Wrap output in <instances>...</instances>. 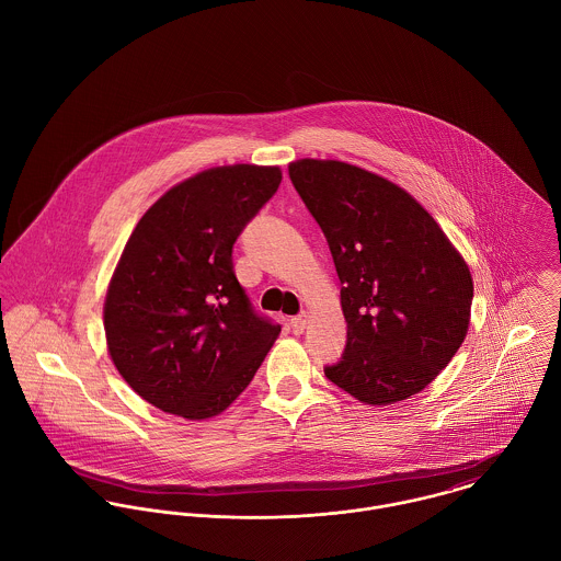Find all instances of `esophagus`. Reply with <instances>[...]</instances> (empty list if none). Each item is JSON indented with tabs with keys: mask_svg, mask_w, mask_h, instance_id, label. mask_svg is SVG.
Returning a JSON list of instances; mask_svg holds the SVG:
<instances>
[{
	"mask_svg": "<svg viewBox=\"0 0 561 561\" xmlns=\"http://www.w3.org/2000/svg\"><path fill=\"white\" fill-rule=\"evenodd\" d=\"M306 328H308V314H306V312L299 314V317H295V319L290 321V330H293V334H297V336H301V334L306 332Z\"/></svg>",
	"mask_w": 561,
	"mask_h": 561,
	"instance_id": "esophagus-1",
	"label": "esophagus"
}]
</instances>
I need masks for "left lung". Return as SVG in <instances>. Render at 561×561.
<instances>
[{
	"label": "left lung",
	"mask_w": 561,
	"mask_h": 561,
	"mask_svg": "<svg viewBox=\"0 0 561 561\" xmlns=\"http://www.w3.org/2000/svg\"><path fill=\"white\" fill-rule=\"evenodd\" d=\"M288 173L342 284L346 348L325 377L366 405L419 394L468 334L466 260L408 191L377 173L317 158L290 162Z\"/></svg>",
	"instance_id": "8db88e82"
}]
</instances>
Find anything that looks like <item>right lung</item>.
<instances>
[{
  "label": "right lung",
  "instance_id": "add662e5",
  "mask_svg": "<svg viewBox=\"0 0 561 561\" xmlns=\"http://www.w3.org/2000/svg\"><path fill=\"white\" fill-rule=\"evenodd\" d=\"M279 182V167L206 169L169 188L129 233L104 332L118 375L158 410L219 416L279 336V325L253 314L231 264L238 233Z\"/></svg>",
  "mask_w": 561,
  "mask_h": 561
}]
</instances>
